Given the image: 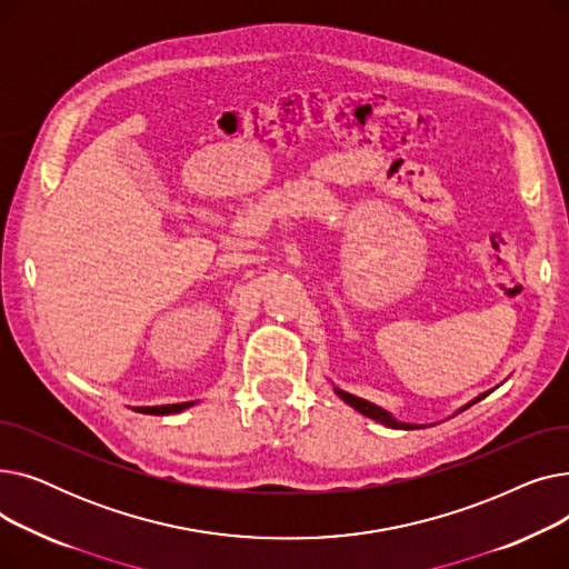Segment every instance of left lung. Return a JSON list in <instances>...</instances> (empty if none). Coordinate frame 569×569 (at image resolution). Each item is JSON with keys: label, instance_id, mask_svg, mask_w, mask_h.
<instances>
[{"label": "left lung", "instance_id": "1", "mask_svg": "<svg viewBox=\"0 0 569 569\" xmlns=\"http://www.w3.org/2000/svg\"><path fill=\"white\" fill-rule=\"evenodd\" d=\"M337 395L348 403V406H352L355 410H360L362 415H367V417H371V420H376V422H380V425H385V427H392V429H417L415 425H403V422H397L395 417H390L387 415L382 408H378L376 403H369V401H365V399H360V397H355V395H348V392H341V390H337ZM489 395V392H487ZM487 395H482V397H477L472 403H477V401H482ZM472 403H468V406H472ZM466 406V408H468ZM463 408V410H466Z\"/></svg>", "mask_w": 569, "mask_h": 569}]
</instances>
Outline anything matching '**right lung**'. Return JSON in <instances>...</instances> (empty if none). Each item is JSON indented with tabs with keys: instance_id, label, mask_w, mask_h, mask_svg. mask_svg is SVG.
Returning a JSON list of instances; mask_svg holds the SVG:
<instances>
[{
	"instance_id": "right-lung-1",
	"label": "right lung",
	"mask_w": 569,
	"mask_h": 569,
	"mask_svg": "<svg viewBox=\"0 0 569 569\" xmlns=\"http://www.w3.org/2000/svg\"><path fill=\"white\" fill-rule=\"evenodd\" d=\"M193 403H172V406H152V408H138V412H144V415H170V412H179L184 410Z\"/></svg>"
}]
</instances>
